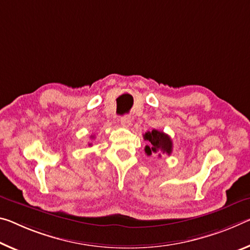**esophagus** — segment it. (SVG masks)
Here are the masks:
<instances>
[{
  "instance_id": "esophagus-1",
  "label": "esophagus",
  "mask_w": 250,
  "mask_h": 250,
  "mask_svg": "<svg viewBox=\"0 0 250 250\" xmlns=\"http://www.w3.org/2000/svg\"><path fill=\"white\" fill-rule=\"evenodd\" d=\"M120 122L121 125L125 126V128H129L130 125H131V117L129 116V114H125V116H122L120 118Z\"/></svg>"
}]
</instances>
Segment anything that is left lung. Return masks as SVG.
Segmentation results:
<instances>
[{"mask_svg":"<svg viewBox=\"0 0 250 250\" xmlns=\"http://www.w3.org/2000/svg\"><path fill=\"white\" fill-rule=\"evenodd\" d=\"M144 139L148 141L146 146L145 152L146 156H151L152 153H167L168 156L172 152V141L168 134L153 129L152 131H148L144 134ZM160 157V154H159Z\"/></svg>","mask_w":250,"mask_h":250,"instance_id":"8db88e82","label":"left lung"}]
</instances>
